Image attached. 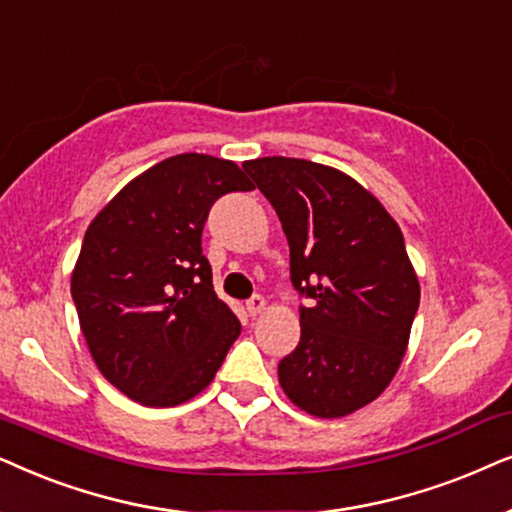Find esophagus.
<instances>
[{
  "instance_id": "34e87169",
  "label": "esophagus",
  "mask_w": 512,
  "mask_h": 512,
  "mask_svg": "<svg viewBox=\"0 0 512 512\" xmlns=\"http://www.w3.org/2000/svg\"><path fill=\"white\" fill-rule=\"evenodd\" d=\"M248 313L250 316H260V313L267 311V299H264L262 295H255L252 299H248Z\"/></svg>"
}]
</instances>
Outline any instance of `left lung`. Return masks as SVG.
<instances>
[{"label":"left lung","instance_id":"left-lung-1","mask_svg":"<svg viewBox=\"0 0 512 512\" xmlns=\"http://www.w3.org/2000/svg\"><path fill=\"white\" fill-rule=\"evenodd\" d=\"M290 245L297 349L278 363L283 393L311 417L339 419L377 400L398 372L419 309V278L398 222L342 170L288 156L245 161Z\"/></svg>","mask_w":512,"mask_h":512}]
</instances>
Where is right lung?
<instances>
[{
	"label": "right lung",
	"mask_w": 512,
	"mask_h": 512,
	"mask_svg": "<svg viewBox=\"0 0 512 512\" xmlns=\"http://www.w3.org/2000/svg\"><path fill=\"white\" fill-rule=\"evenodd\" d=\"M252 182L234 161L177 154L133 177L88 224L72 299L109 384L147 407L199 395L241 335L201 250L208 210Z\"/></svg>",
	"instance_id": "add662e5"
}]
</instances>
